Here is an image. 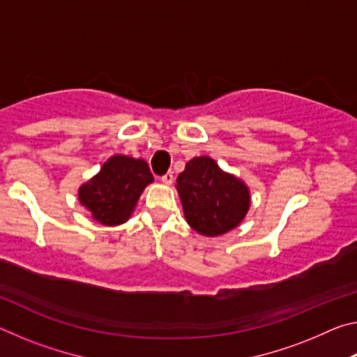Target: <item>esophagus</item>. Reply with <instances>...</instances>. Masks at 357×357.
Returning <instances> with one entry per match:
<instances>
[{"instance_id": "1", "label": "esophagus", "mask_w": 357, "mask_h": 357, "mask_svg": "<svg viewBox=\"0 0 357 357\" xmlns=\"http://www.w3.org/2000/svg\"><path fill=\"white\" fill-rule=\"evenodd\" d=\"M160 179H162V183H164V184H168V185H170V184L173 183V179H174V178H173V173H172V172H168V173H165L164 176H162Z\"/></svg>"}]
</instances>
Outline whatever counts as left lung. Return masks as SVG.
Here are the masks:
<instances>
[{"label":"left lung","instance_id":"left-lung-1","mask_svg":"<svg viewBox=\"0 0 357 357\" xmlns=\"http://www.w3.org/2000/svg\"><path fill=\"white\" fill-rule=\"evenodd\" d=\"M185 219L195 231L217 236L238 227L249 211V189L209 157L187 162L176 179Z\"/></svg>","mask_w":357,"mask_h":357}]
</instances>
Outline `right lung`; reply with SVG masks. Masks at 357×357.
I'll use <instances>...</instances> for the list:
<instances>
[{"label": "right lung", "instance_id": "1", "mask_svg": "<svg viewBox=\"0 0 357 357\" xmlns=\"http://www.w3.org/2000/svg\"><path fill=\"white\" fill-rule=\"evenodd\" d=\"M153 183L149 167L142 159L113 155L100 173L80 187L78 200L104 225H119L129 219L144 187Z\"/></svg>", "mask_w": 357, "mask_h": 357}]
</instances>
